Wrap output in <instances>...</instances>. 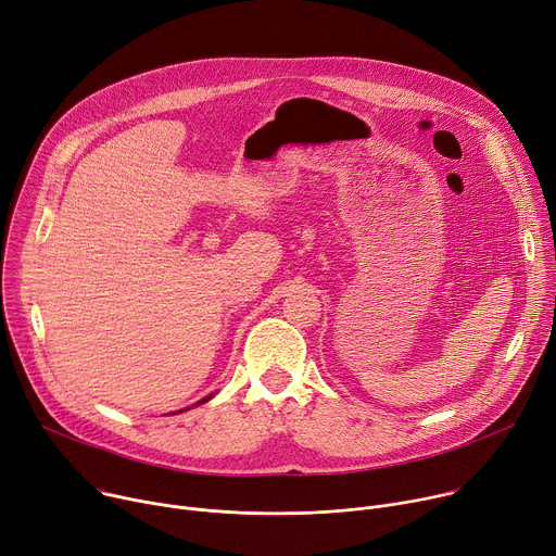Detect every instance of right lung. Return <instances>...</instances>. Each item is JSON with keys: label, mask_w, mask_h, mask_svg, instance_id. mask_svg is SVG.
<instances>
[{"label": "right lung", "mask_w": 556, "mask_h": 556, "mask_svg": "<svg viewBox=\"0 0 556 556\" xmlns=\"http://www.w3.org/2000/svg\"><path fill=\"white\" fill-rule=\"evenodd\" d=\"M204 401H206V399H204ZM204 401H199V403H204Z\"/></svg>", "instance_id": "1"}]
</instances>
